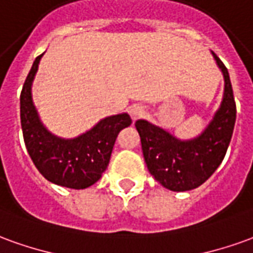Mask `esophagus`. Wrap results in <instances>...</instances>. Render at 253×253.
<instances>
[{
  "instance_id": "34e87169",
  "label": "esophagus",
  "mask_w": 253,
  "mask_h": 253,
  "mask_svg": "<svg viewBox=\"0 0 253 253\" xmlns=\"http://www.w3.org/2000/svg\"><path fill=\"white\" fill-rule=\"evenodd\" d=\"M128 114H130V116H131L132 121H137V119H139V118H142L145 114V109L144 107H141V105H132V107H130L128 108Z\"/></svg>"
}]
</instances>
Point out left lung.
Returning <instances> with one entry per match:
<instances>
[{
  "label": "left lung",
  "mask_w": 253,
  "mask_h": 253,
  "mask_svg": "<svg viewBox=\"0 0 253 253\" xmlns=\"http://www.w3.org/2000/svg\"><path fill=\"white\" fill-rule=\"evenodd\" d=\"M225 78V93L220 108L199 137L181 141L146 121H137L145 163L153 178L164 188L185 192L199 188L212 175L230 144L236 123V101L229 71L212 52Z\"/></svg>",
  "instance_id": "8db88e82"
}]
</instances>
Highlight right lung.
Instances as JSON below:
<instances>
[{"instance_id": "obj_1", "label": "right lung", "mask_w": 253, "mask_h": 253, "mask_svg": "<svg viewBox=\"0 0 253 253\" xmlns=\"http://www.w3.org/2000/svg\"><path fill=\"white\" fill-rule=\"evenodd\" d=\"M42 56L35 59L20 94L24 144L35 167L47 181L65 188H89L107 169L116 137L131 125V118L127 114L108 116L89 131L71 139L60 138L47 131L31 97V84Z\"/></svg>"}]
</instances>
